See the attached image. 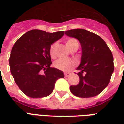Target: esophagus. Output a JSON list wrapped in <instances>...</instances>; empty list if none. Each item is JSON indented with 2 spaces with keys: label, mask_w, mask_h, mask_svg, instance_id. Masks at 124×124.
I'll use <instances>...</instances> for the list:
<instances>
[{
  "label": "esophagus",
  "mask_w": 124,
  "mask_h": 124,
  "mask_svg": "<svg viewBox=\"0 0 124 124\" xmlns=\"http://www.w3.org/2000/svg\"><path fill=\"white\" fill-rule=\"evenodd\" d=\"M64 75H65V77H68V76H70V73H69V72H65L64 73Z\"/></svg>",
  "instance_id": "34e87169"
}]
</instances>
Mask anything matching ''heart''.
I'll list each match as a JSON object with an SVG mask.
<instances>
[{"instance_id":"obj_1","label":"heart","mask_w":124,"mask_h":124,"mask_svg":"<svg viewBox=\"0 0 124 124\" xmlns=\"http://www.w3.org/2000/svg\"><path fill=\"white\" fill-rule=\"evenodd\" d=\"M66 45L69 49H72L75 46H79L78 40L74 38H70L66 39L65 41ZM57 43H52L50 47V55L52 58L56 57V50L57 48ZM76 65V62L73 59H59L55 61L54 65V67L59 70H63V71H68L70 70L72 68L75 67Z\"/></svg>"}]
</instances>
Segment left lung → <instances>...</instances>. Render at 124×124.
<instances>
[{"label": "left lung", "instance_id": "1", "mask_svg": "<svg viewBox=\"0 0 124 124\" xmlns=\"http://www.w3.org/2000/svg\"><path fill=\"white\" fill-rule=\"evenodd\" d=\"M65 34L78 39L82 48L81 61L77 70L80 81L70 90L78 97H93L108 85L114 71L113 57L102 38L83 29L66 31Z\"/></svg>", "mask_w": 124, "mask_h": 124}]
</instances>
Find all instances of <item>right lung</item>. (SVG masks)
Masks as SVG:
<instances>
[{"instance_id": "add662e5", "label": "right lung", "mask_w": 124, "mask_h": 124, "mask_svg": "<svg viewBox=\"0 0 124 124\" xmlns=\"http://www.w3.org/2000/svg\"><path fill=\"white\" fill-rule=\"evenodd\" d=\"M64 35V31L46 32L33 29L25 33L12 48L9 66L18 86L27 96L42 98L52 93L63 72L50 67V47Z\"/></svg>"}]
</instances>
